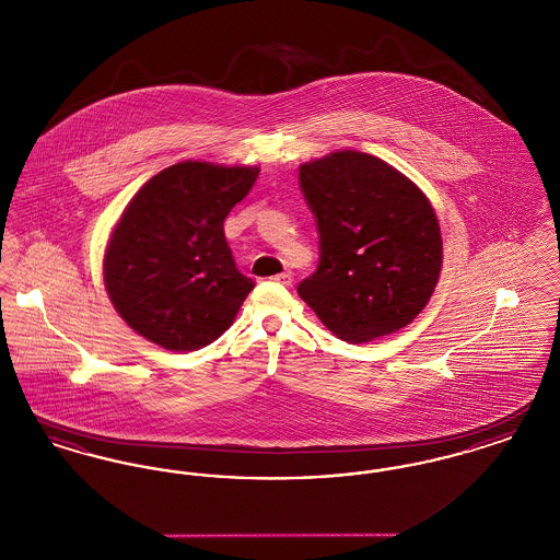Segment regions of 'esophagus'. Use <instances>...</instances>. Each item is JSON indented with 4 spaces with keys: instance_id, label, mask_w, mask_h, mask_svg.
Wrapping results in <instances>:
<instances>
[{
    "instance_id": "1",
    "label": "esophagus",
    "mask_w": 560,
    "mask_h": 560,
    "mask_svg": "<svg viewBox=\"0 0 560 560\" xmlns=\"http://www.w3.org/2000/svg\"><path fill=\"white\" fill-rule=\"evenodd\" d=\"M275 281H279V283H283V285H292L293 275L292 270H283V272H279V275H275L272 277Z\"/></svg>"
}]
</instances>
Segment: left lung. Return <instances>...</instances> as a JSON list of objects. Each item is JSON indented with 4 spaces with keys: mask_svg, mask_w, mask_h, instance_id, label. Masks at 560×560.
I'll list each match as a JSON object with an SVG mask.
<instances>
[{
    "mask_svg": "<svg viewBox=\"0 0 560 560\" xmlns=\"http://www.w3.org/2000/svg\"><path fill=\"white\" fill-rule=\"evenodd\" d=\"M298 178L319 233V265L300 281V298L350 345L409 325L434 292L443 260L424 192L359 151L304 163Z\"/></svg>",
    "mask_w": 560,
    "mask_h": 560,
    "instance_id": "1",
    "label": "left lung"
}]
</instances>
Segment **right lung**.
Masks as SVG:
<instances>
[{
    "mask_svg": "<svg viewBox=\"0 0 560 560\" xmlns=\"http://www.w3.org/2000/svg\"><path fill=\"white\" fill-rule=\"evenodd\" d=\"M258 167L176 163L133 195L105 254V285L136 334L167 350L212 345L254 281L241 275L224 218L252 190Z\"/></svg>",
    "mask_w": 560,
    "mask_h": 560,
    "instance_id": "add662e5",
    "label": "right lung"
}]
</instances>
